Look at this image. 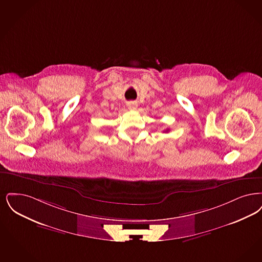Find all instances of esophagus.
Listing matches in <instances>:
<instances>
[{
  "label": "esophagus",
  "mask_w": 262,
  "mask_h": 262,
  "mask_svg": "<svg viewBox=\"0 0 262 262\" xmlns=\"http://www.w3.org/2000/svg\"><path fill=\"white\" fill-rule=\"evenodd\" d=\"M128 107H129V110H136L137 108V103L136 102H131L128 103Z\"/></svg>",
  "instance_id": "34e87169"
}]
</instances>
